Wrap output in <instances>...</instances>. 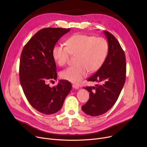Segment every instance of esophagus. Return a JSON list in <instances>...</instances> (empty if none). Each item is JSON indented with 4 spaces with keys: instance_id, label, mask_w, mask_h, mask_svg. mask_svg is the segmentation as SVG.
Returning a JSON list of instances; mask_svg holds the SVG:
<instances>
[{
    "instance_id": "esophagus-1",
    "label": "esophagus",
    "mask_w": 147,
    "mask_h": 147,
    "mask_svg": "<svg viewBox=\"0 0 147 147\" xmlns=\"http://www.w3.org/2000/svg\"><path fill=\"white\" fill-rule=\"evenodd\" d=\"M73 88H74V89H78L79 88V86H78V85H76V84H73Z\"/></svg>"
}]
</instances>
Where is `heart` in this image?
<instances>
[{
    "instance_id": "heart-1",
    "label": "heart",
    "mask_w": 147,
    "mask_h": 147,
    "mask_svg": "<svg viewBox=\"0 0 147 147\" xmlns=\"http://www.w3.org/2000/svg\"><path fill=\"white\" fill-rule=\"evenodd\" d=\"M109 52V44L102 37L76 34L66 41V46L57 45L52 49V57L59 66H65L69 55L76 56V64L60 73L62 79L78 83L89 71H98L104 63Z\"/></svg>"
}]
</instances>
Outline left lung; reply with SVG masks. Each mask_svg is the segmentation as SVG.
I'll return each mask as SVG.
<instances>
[{
	"mask_svg": "<svg viewBox=\"0 0 147 147\" xmlns=\"http://www.w3.org/2000/svg\"><path fill=\"white\" fill-rule=\"evenodd\" d=\"M104 33L109 44V52L102 66L88 79L99 84L84 88L89 92V99L82 109L91 116L101 115L111 109L117 101L126 80L124 51L112 34L107 31Z\"/></svg>",
	"mask_w": 147,
	"mask_h": 147,
	"instance_id": "obj_1",
	"label": "left lung"
}]
</instances>
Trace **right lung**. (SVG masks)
I'll return each instance as SVG.
<instances>
[{
	"label": "right lung",
	"mask_w": 147,
	"mask_h": 147,
	"mask_svg": "<svg viewBox=\"0 0 147 147\" xmlns=\"http://www.w3.org/2000/svg\"><path fill=\"white\" fill-rule=\"evenodd\" d=\"M69 30L49 27L38 31L21 53L19 74L23 92L30 105L45 114L58 112L72 88L71 84L64 80L53 88L48 84L57 79L52 49Z\"/></svg>",
	"instance_id": "1"
}]
</instances>
